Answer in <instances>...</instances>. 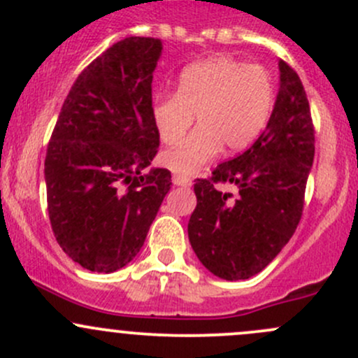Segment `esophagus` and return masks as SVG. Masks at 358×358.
I'll return each mask as SVG.
<instances>
[{"mask_svg":"<svg viewBox=\"0 0 358 358\" xmlns=\"http://www.w3.org/2000/svg\"><path fill=\"white\" fill-rule=\"evenodd\" d=\"M173 183L178 187H190L192 185V180L189 176H183V175H175L173 176Z\"/></svg>","mask_w":358,"mask_h":358,"instance_id":"obj_1","label":"esophagus"}]
</instances>
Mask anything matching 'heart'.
<instances>
[{
	"mask_svg": "<svg viewBox=\"0 0 358 358\" xmlns=\"http://www.w3.org/2000/svg\"><path fill=\"white\" fill-rule=\"evenodd\" d=\"M275 100L272 74L265 67L230 57H211L180 72L176 93L157 96L152 121L164 145H176L197 115V129L162 156L168 169L199 171L225 147L248 149L265 129Z\"/></svg>",
	"mask_w": 358,
	"mask_h": 358,
	"instance_id": "heart-1",
	"label": "heart"
}]
</instances>
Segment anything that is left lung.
<instances>
[{
    "instance_id": "1",
    "label": "left lung",
    "mask_w": 358,
    "mask_h": 358,
    "mask_svg": "<svg viewBox=\"0 0 358 358\" xmlns=\"http://www.w3.org/2000/svg\"><path fill=\"white\" fill-rule=\"evenodd\" d=\"M279 71L280 88L265 131L246 152L194 185L197 206L189 220V241L199 262L220 279L262 272L301 220L315 131L301 79L284 60ZM215 182L236 186V197L216 189Z\"/></svg>"
}]
</instances>
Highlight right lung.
<instances>
[{"mask_svg":"<svg viewBox=\"0 0 358 358\" xmlns=\"http://www.w3.org/2000/svg\"><path fill=\"white\" fill-rule=\"evenodd\" d=\"M156 38L129 36L96 57L69 92L45 159L46 201L57 243L92 272L128 265L145 243L171 173L152 168Z\"/></svg>","mask_w":358,"mask_h":358,"instance_id":"right-lung-1","label":"right lung"}]
</instances>
